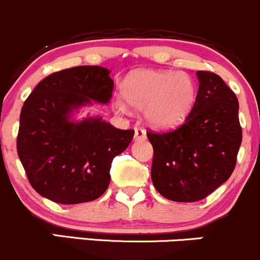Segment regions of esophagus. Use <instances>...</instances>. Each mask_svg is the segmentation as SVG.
Returning <instances> with one entry per match:
<instances>
[{
    "instance_id": "34e87169",
    "label": "esophagus",
    "mask_w": 260,
    "mask_h": 260,
    "mask_svg": "<svg viewBox=\"0 0 260 260\" xmlns=\"http://www.w3.org/2000/svg\"><path fill=\"white\" fill-rule=\"evenodd\" d=\"M134 130H135V136H134L135 141H142V140H146V133L144 129L136 126Z\"/></svg>"
}]
</instances>
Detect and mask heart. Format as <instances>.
Masks as SVG:
<instances>
[{"label": "heart", "mask_w": 260, "mask_h": 260, "mask_svg": "<svg viewBox=\"0 0 260 260\" xmlns=\"http://www.w3.org/2000/svg\"><path fill=\"white\" fill-rule=\"evenodd\" d=\"M120 89L125 102L145 110L146 120L156 129H173L183 124L197 99L193 78L168 70H136L124 78ZM115 107L122 113L129 110L122 101H116Z\"/></svg>", "instance_id": "heart-1"}]
</instances>
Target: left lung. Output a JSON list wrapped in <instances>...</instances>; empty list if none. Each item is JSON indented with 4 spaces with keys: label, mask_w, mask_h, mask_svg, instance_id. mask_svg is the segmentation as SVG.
<instances>
[{
    "label": "left lung",
    "mask_w": 260,
    "mask_h": 260,
    "mask_svg": "<svg viewBox=\"0 0 260 260\" xmlns=\"http://www.w3.org/2000/svg\"><path fill=\"white\" fill-rule=\"evenodd\" d=\"M197 99L184 124L147 133L153 147L151 178L162 197L178 203L204 199L231 177L242 142L238 99L222 78L198 71Z\"/></svg>",
    "instance_id": "obj_1"
}]
</instances>
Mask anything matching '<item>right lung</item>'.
<instances>
[{
    "label": "right lung",
    "instance_id": "right-lung-1",
    "mask_svg": "<svg viewBox=\"0 0 260 260\" xmlns=\"http://www.w3.org/2000/svg\"><path fill=\"white\" fill-rule=\"evenodd\" d=\"M102 66H77L44 78L20 112L17 152L34 190L54 203L98 199L110 183V166L133 141L102 116L74 118L84 107L108 104L114 82Z\"/></svg>",
    "mask_w": 260,
    "mask_h": 260
}]
</instances>
